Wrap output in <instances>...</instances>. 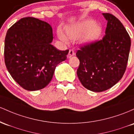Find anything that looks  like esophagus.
I'll list each match as a JSON object with an SVG mask.
<instances>
[{
	"mask_svg": "<svg viewBox=\"0 0 134 134\" xmlns=\"http://www.w3.org/2000/svg\"><path fill=\"white\" fill-rule=\"evenodd\" d=\"M74 55H75V51H73V49H70V50H69V53L68 54V58H71L72 56H73Z\"/></svg>",
	"mask_w": 134,
	"mask_h": 134,
	"instance_id": "esophagus-1",
	"label": "esophagus"
}]
</instances>
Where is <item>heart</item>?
Segmentation results:
<instances>
[{
  "mask_svg": "<svg viewBox=\"0 0 134 134\" xmlns=\"http://www.w3.org/2000/svg\"><path fill=\"white\" fill-rule=\"evenodd\" d=\"M101 33V26L98 24H95V21L91 19L83 21L66 30L68 37L71 40H75L85 34L83 37V41L85 42H91L97 40ZM59 37L64 42H67V38L61 31L59 32Z\"/></svg>",
  "mask_w": 134,
  "mask_h": 134,
  "instance_id": "1",
  "label": "heart"
}]
</instances>
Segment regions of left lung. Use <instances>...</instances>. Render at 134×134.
<instances>
[{
    "instance_id": "8db88e82",
    "label": "left lung",
    "mask_w": 134,
    "mask_h": 134,
    "mask_svg": "<svg viewBox=\"0 0 134 134\" xmlns=\"http://www.w3.org/2000/svg\"><path fill=\"white\" fill-rule=\"evenodd\" d=\"M108 21L104 36L80 46L76 55L80 61L77 76L85 88L103 92L122 78L129 59L130 37L118 18L103 13Z\"/></svg>"
}]
</instances>
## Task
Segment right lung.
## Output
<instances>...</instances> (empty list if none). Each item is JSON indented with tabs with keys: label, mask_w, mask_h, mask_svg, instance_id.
I'll list each match as a JSON object with an SVG mask.
<instances>
[{
	"label": "right lung",
	"mask_w": 134,
	"mask_h": 134,
	"mask_svg": "<svg viewBox=\"0 0 134 134\" xmlns=\"http://www.w3.org/2000/svg\"><path fill=\"white\" fill-rule=\"evenodd\" d=\"M49 24L34 17L15 23L7 30L4 61L13 79L27 91L46 87L52 79L56 66L66 59L69 50L59 51L51 42Z\"/></svg>",
	"instance_id": "obj_1"
}]
</instances>
